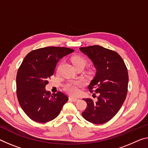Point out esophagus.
I'll list each match as a JSON object with an SVG mask.
<instances>
[{
	"instance_id": "1",
	"label": "esophagus",
	"mask_w": 148,
	"mask_h": 148,
	"mask_svg": "<svg viewBox=\"0 0 148 148\" xmlns=\"http://www.w3.org/2000/svg\"><path fill=\"white\" fill-rule=\"evenodd\" d=\"M69 99H70V101H74V102H76L79 100L78 99H77V98H75V97H70Z\"/></svg>"
}]
</instances>
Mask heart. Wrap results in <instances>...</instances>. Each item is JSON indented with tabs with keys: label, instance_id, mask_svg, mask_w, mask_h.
Masks as SVG:
<instances>
[{
	"label": "heart",
	"instance_id": "heart-1",
	"mask_svg": "<svg viewBox=\"0 0 148 148\" xmlns=\"http://www.w3.org/2000/svg\"><path fill=\"white\" fill-rule=\"evenodd\" d=\"M72 64L74 65L75 67L85 66L86 64V60L82 57L80 56H75L71 58ZM82 86L81 82H74L70 81L65 84L64 85V90L66 91L68 93L72 95H76L79 93V88Z\"/></svg>",
	"mask_w": 148,
	"mask_h": 148
}]
</instances>
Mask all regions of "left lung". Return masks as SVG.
I'll return each instance as SVG.
<instances>
[{"mask_svg":"<svg viewBox=\"0 0 148 148\" xmlns=\"http://www.w3.org/2000/svg\"><path fill=\"white\" fill-rule=\"evenodd\" d=\"M79 50L90 58L97 69L88 89L99 95L97 101L84 99L87 108L82 114L91 123H105L116 115L125 101L128 82L127 68L118 53L101 46L80 47Z\"/></svg>","mask_w":148,"mask_h":148,"instance_id":"obj_1","label":"left lung"}]
</instances>
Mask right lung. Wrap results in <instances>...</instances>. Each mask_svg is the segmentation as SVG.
Masks as SVG:
<instances>
[{
	"label": "right lung",
	"instance_id": "right-lung-1",
	"mask_svg": "<svg viewBox=\"0 0 148 148\" xmlns=\"http://www.w3.org/2000/svg\"><path fill=\"white\" fill-rule=\"evenodd\" d=\"M74 49L47 47L32 51L23 59L16 76L18 102L27 116L37 123H47L59 114L69 97L61 91L51 95L45 90L60 58Z\"/></svg>",
	"mask_w": 148,
	"mask_h": 148
}]
</instances>
